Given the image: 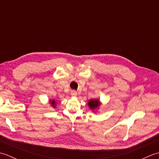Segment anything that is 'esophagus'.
<instances>
[{
	"label": "esophagus",
	"instance_id": "1",
	"mask_svg": "<svg viewBox=\"0 0 159 159\" xmlns=\"http://www.w3.org/2000/svg\"><path fill=\"white\" fill-rule=\"evenodd\" d=\"M71 95H72V96H73V97H76L77 96V92H76V91L73 90L71 92Z\"/></svg>",
	"mask_w": 159,
	"mask_h": 159
}]
</instances>
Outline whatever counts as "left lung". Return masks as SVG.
I'll return each instance as SVG.
<instances>
[{"mask_svg": "<svg viewBox=\"0 0 159 159\" xmlns=\"http://www.w3.org/2000/svg\"><path fill=\"white\" fill-rule=\"evenodd\" d=\"M87 104H88L89 109L92 111V112L97 113L98 110L99 109L100 107L102 104V102L98 99H92L88 101Z\"/></svg>", "mask_w": 159, "mask_h": 159, "instance_id": "obj_1", "label": "left lung"}]
</instances>
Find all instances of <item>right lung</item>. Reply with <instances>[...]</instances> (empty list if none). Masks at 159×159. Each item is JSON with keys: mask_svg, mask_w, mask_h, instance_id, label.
<instances>
[{"mask_svg": "<svg viewBox=\"0 0 159 159\" xmlns=\"http://www.w3.org/2000/svg\"><path fill=\"white\" fill-rule=\"evenodd\" d=\"M49 103L50 104L51 107H52V108L55 109L56 104H57V100H55V99H50L49 100Z\"/></svg>", "mask_w": 159, "mask_h": 159, "instance_id": "add662e5", "label": "right lung"}]
</instances>
